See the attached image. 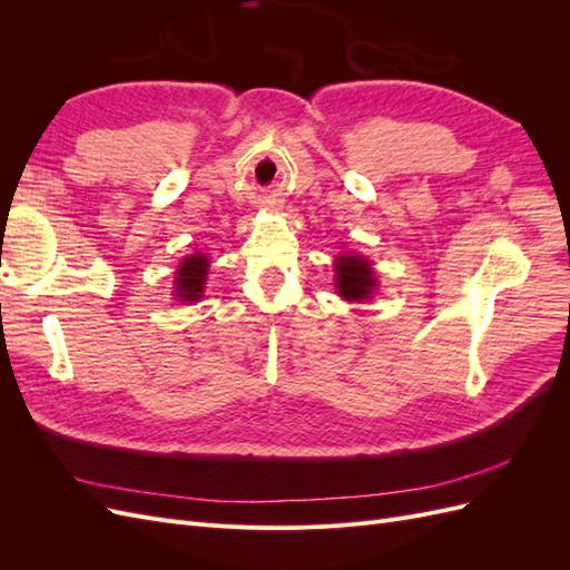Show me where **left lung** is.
<instances>
[{"instance_id":"left-lung-1","label":"left lung","mask_w":570,"mask_h":570,"mask_svg":"<svg viewBox=\"0 0 570 570\" xmlns=\"http://www.w3.org/2000/svg\"><path fill=\"white\" fill-rule=\"evenodd\" d=\"M335 287L347 302H366L377 287L371 262L358 254H342L335 258Z\"/></svg>"}]
</instances>
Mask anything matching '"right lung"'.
I'll use <instances>...</instances> for the list:
<instances>
[{"label":"right lung","instance_id":"right-lung-1","mask_svg":"<svg viewBox=\"0 0 570 570\" xmlns=\"http://www.w3.org/2000/svg\"><path fill=\"white\" fill-rule=\"evenodd\" d=\"M206 273H209V258L206 254L185 256L176 271V299L180 302H199L206 285Z\"/></svg>","mask_w":570,"mask_h":570}]
</instances>
